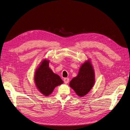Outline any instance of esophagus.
Instances as JSON below:
<instances>
[{
  "label": "esophagus",
  "mask_w": 130,
  "mask_h": 130,
  "mask_svg": "<svg viewBox=\"0 0 130 130\" xmlns=\"http://www.w3.org/2000/svg\"><path fill=\"white\" fill-rule=\"evenodd\" d=\"M63 80H64V82L65 84H67V83H68V82L69 81V78H64L63 79Z\"/></svg>",
  "instance_id": "34e87169"
}]
</instances>
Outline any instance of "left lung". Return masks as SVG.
<instances>
[{"label": "left lung", "mask_w": 130, "mask_h": 130, "mask_svg": "<svg viewBox=\"0 0 130 130\" xmlns=\"http://www.w3.org/2000/svg\"><path fill=\"white\" fill-rule=\"evenodd\" d=\"M94 83V69L88 61L82 65L78 74L70 81L69 85L78 95L83 96L90 92Z\"/></svg>", "instance_id": "8db88e82"}]
</instances>
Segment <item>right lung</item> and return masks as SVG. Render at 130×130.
I'll use <instances>...</instances> for the list:
<instances>
[{"label": "right lung", "mask_w": 130, "mask_h": 130, "mask_svg": "<svg viewBox=\"0 0 130 130\" xmlns=\"http://www.w3.org/2000/svg\"><path fill=\"white\" fill-rule=\"evenodd\" d=\"M49 61L44 60L41 62L35 75L36 85L39 91L45 96H48L54 88L63 83L60 77L53 73L49 68Z\"/></svg>", "instance_id": "add662e5"}]
</instances>
